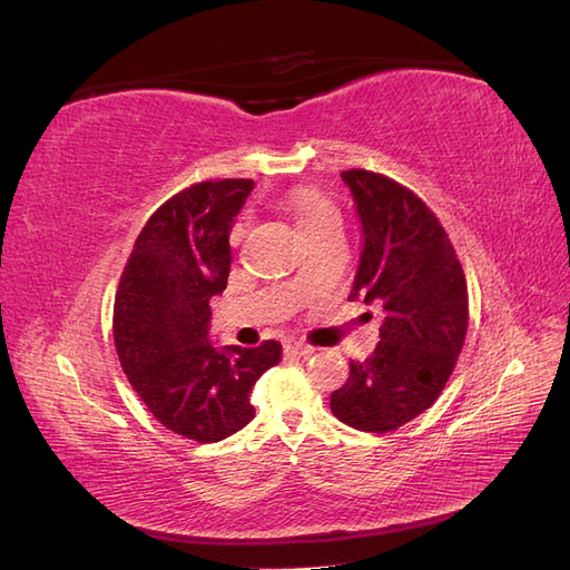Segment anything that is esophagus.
Instances as JSON below:
<instances>
[{"label":"esophagus","instance_id":"34e87169","mask_svg":"<svg viewBox=\"0 0 570 570\" xmlns=\"http://www.w3.org/2000/svg\"><path fill=\"white\" fill-rule=\"evenodd\" d=\"M314 352L312 344L306 342H297V340H287L285 342V354H295V356H308Z\"/></svg>","mask_w":570,"mask_h":570}]
</instances>
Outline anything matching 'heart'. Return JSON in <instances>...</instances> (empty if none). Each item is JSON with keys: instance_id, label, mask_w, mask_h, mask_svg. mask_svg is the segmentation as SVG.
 Listing matches in <instances>:
<instances>
[{"instance_id": "obj_1", "label": "heart", "mask_w": 570, "mask_h": 570, "mask_svg": "<svg viewBox=\"0 0 570 570\" xmlns=\"http://www.w3.org/2000/svg\"><path fill=\"white\" fill-rule=\"evenodd\" d=\"M285 206H287V212L295 216L297 226L302 228V233L306 237L325 228L327 223L337 220V209L333 206V202L325 195H321L314 187L292 189V193L285 197ZM243 233H245V223H237L230 233V243L237 245Z\"/></svg>"}]
</instances>
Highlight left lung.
<instances>
[{
  "label": "left lung",
  "mask_w": 570,
  "mask_h": 570,
  "mask_svg": "<svg viewBox=\"0 0 570 570\" xmlns=\"http://www.w3.org/2000/svg\"><path fill=\"white\" fill-rule=\"evenodd\" d=\"M364 228V249L350 299L381 304V342L331 409L350 428L392 433L435 404L469 331V287L456 249L430 206L383 174L342 170Z\"/></svg>",
  "instance_id": "1"
}]
</instances>
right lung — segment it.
Returning a JSON list of instances; mask_svg holds the SVG:
<instances>
[{"mask_svg":"<svg viewBox=\"0 0 570 570\" xmlns=\"http://www.w3.org/2000/svg\"><path fill=\"white\" fill-rule=\"evenodd\" d=\"M254 180L195 183L164 202L137 235L114 302L120 368L164 428L202 444L254 419L249 392L281 361V342L216 350L212 297L226 289L228 235Z\"/></svg>","mask_w":570,"mask_h":570,"instance_id":"obj_1","label":"right lung"}]
</instances>
